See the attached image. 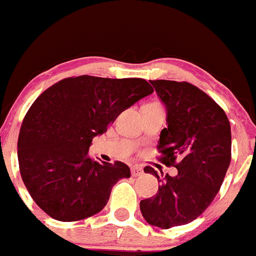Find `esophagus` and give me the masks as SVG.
I'll return each mask as SVG.
<instances>
[{
    "label": "esophagus",
    "instance_id": "obj_1",
    "mask_svg": "<svg viewBox=\"0 0 256 256\" xmlns=\"http://www.w3.org/2000/svg\"><path fill=\"white\" fill-rule=\"evenodd\" d=\"M132 177H139V176L143 174V169H142L140 165H132Z\"/></svg>",
    "mask_w": 256,
    "mask_h": 256
}]
</instances>
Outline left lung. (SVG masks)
Instances as JSON below:
<instances>
[{
	"instance_id": "left-lung-1",
	"label": "left lung",
	"mask_w": 256,
	"mask_h": 256,
	"mask_svg": "<svg viewBox=\"0 0 256 256\" xmlns=\"http://www.w3.org/2000/svg\"><path fill=\"white\" fill-rule=\"evenodd\" d=\"M150 82L166 109L160 160L176 166L178 174L160 180L146 166L161 184L156 195L140 202V212L148 224L169 229L200 216L220 190L230 164V124L207 94L188 82Z\"/></svg>"
}]
</instances>
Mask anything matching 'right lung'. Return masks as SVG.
<instances>
[{"mask_svg": "<svg viewBox=\"0 0 256 256\" xmlns=\"http://www.w3.org/2000/svg\"><path fill=\"white\" fill-rule=\"evenodd\" d=\"M152 92L144 79L80 75L62 79L36 98L19 132L18 160L26 188L45 214L78 221L102 211L130 168L91 160L92 139Z\"/></svg>", "mask_w": 256, "mask_h": 256, "instance_id": "obj_1", "label": "right lung"}]
</instances>
